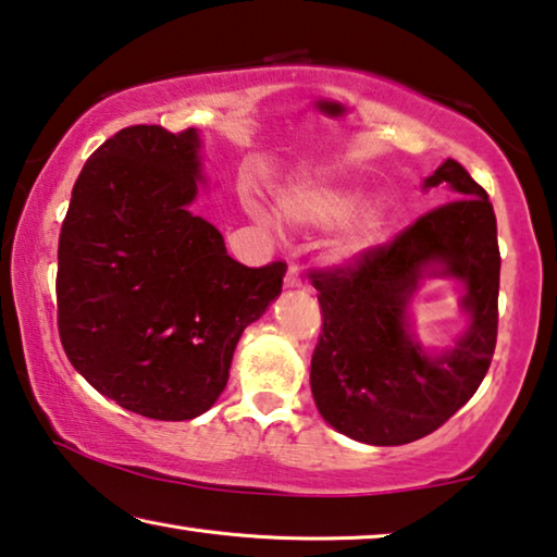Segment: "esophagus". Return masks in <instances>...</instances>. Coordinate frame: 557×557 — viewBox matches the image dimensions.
I'll list each match as a JSON object with an SVG mask.
<instances>
[{
    "label": "esophagus",
    "mask_w": 557,
    "mask_h": 557,
    "mask_svg": "<svg viewBox=\"0 0 557 557\" xmlns=\"http://www.w3.org/2000/svg\"><path fill=\"white\" fill-rule=\"evenodd\" d=\"M284 286H286V288H298V286H301V276H298L296 265H288L286 278H284Z\"/></svg>",
    "instance_id": "obj_1"
}]
</instances>
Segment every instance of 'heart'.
<instances>
[{"instance_id":"obj_1","label":"heart","mask_w":557,"mask_h":557,"mask_svg":"<svg viewBox=\"0 0 557 557\" xmlns=\"http://www.w3.org/2000/svg\"><path fill=\"white\" fill-rule=\"evenodd\" d=\"M357 203L359 190L329 181H306L281 193L278 215L298 231H326L346 218L332 244V256L338 261H351L384 236L382 208L367 203L354 212Z\"/></svg>"}]
</instances>
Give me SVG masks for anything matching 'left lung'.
<instances>
[{"instance_id": "8db88e82", "label": "left lung", "mask_w": 557, "mask_h": 557, "mask_svg": "<svg viewBox=\"0 0 557 557\" xmlns=\"http://www.w3.org/2000/svg\"><path fill=\"white\" fill-rule=\"evenodd\" d=\"M453 200L351 263L313 269L321 326L311 357V394L321 417L346 437L394 447L422 440L478 392L497 342L499 248L493 203L447 158L424 188ZM424 275L466 284L471 326L453 350L426 355L408 334L406 309Z\"/></svg>"}]
</instances>
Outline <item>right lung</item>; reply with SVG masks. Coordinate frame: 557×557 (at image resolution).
Returning <instances> with one entry per match:
<instances>
[{
    "mask_svg": "<svg viewBox=\"0 0 557 557\" xmlns=\"http://www.w3.org/2000/svg\"><path fill=\"white\" fill-rule=\"evenodd\" d=\"M200 138L131 125L87 158L58 248V329L72 367L135 414L183 422L228 382L244 329L284 286L286 263L233 261L193 215Z\"/></svg>",
    "mask_w": 557,
    "mask_h": 557,
    "instance_id": "add662e5",
    "label": "right lung"
}]
</instances>
